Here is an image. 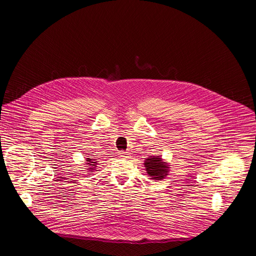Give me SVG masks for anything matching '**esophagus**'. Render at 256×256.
I'll return each mask as SVG.
<instances>
[{"mask_svg":"<svg viewBox=\"0 0 256 256\" xmlns=\"http://www.w3.org/2000/svg\"><path fill=\"white\" fill-rule=\"evenodd\" d=\"M119 156L122 158H128L130 156V154L126 152H122L119 154Z\"/></svg>","mask_w":256,"mask_h":256,"instance_id":"34e87169","label":"esophagus"}]
</instances>
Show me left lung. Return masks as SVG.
Instances as JSON below:
<instances>
[{
  "instance_id": "left-lung-1",
  "label": "left lung",
  "mask_w": 256,
  "mask_h": 256,
  "mask_svg": "<svg viewBox=\"0 0 256 256\" xmlns=\"http://www.w3.org/2000/svg\"><path fill=\"white\" fill-rule=\"evenodd\" d=\"M144 166L147 174L156 180H162L170 171V165L160 156L147 158L144 160Z\"/></svg>"
}]
</instances>
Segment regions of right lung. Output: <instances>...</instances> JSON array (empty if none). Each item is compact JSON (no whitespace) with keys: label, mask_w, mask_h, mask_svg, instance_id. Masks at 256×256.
Masks as SVG:
<instances>
[{"label":"right lung","mask_w":256,"mask_h":256,"mask_svg":"<svg viewBox=\"0 0 256 256\" xmlns=\"http://www.w3.org/2000/svg\"><path fill=\"white\" fill-rule=\"evenodd\" d=\"M98 160H96L94 158H87L86 160H85V165L87 167V172H93L94 170H96V167H98Z\"/></svg>","instance_id":"add662e5"}]
</instances>
